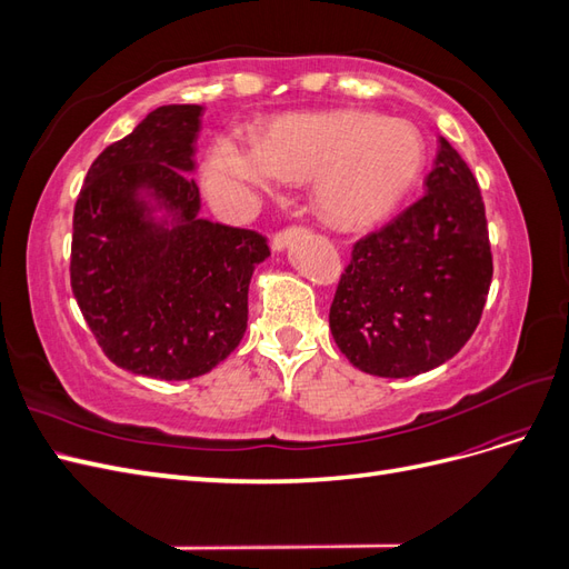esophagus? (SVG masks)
Returning <instances> with one entry per match:
<instances>
[{
	"label": "esophagus",
	"instance_id": "1",
	"mask_svg": "<svg viewBox=\"0 0 569 569\" xmlns=\"http://www.w3.org/2000/svg\"><path fill=\"white\" fill-rule=\"evenodd\" d=\"M301 232H306V226H299V222H291V226L282 228L278 234L272 237V249H274V251L284 249V247L291 242V239H295V237L301 234Z\"/></svg>",
	"mask_w": 569,
	"mask_h": 569
}]
</instances>
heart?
Instances as JSON below:
<instances>
[{"mask_svg":"<svg viewBox=\"0 0 569 569\" xmlns=\"http://www.w3.org/2000/svg\"><path fill=\"white\" fill-rule=\"evenodd\" d=\"M425 161V137L408 120L368 111L297 113L258 130L253 151L218 140L206 157V180L218 197L268 192L274 178L313 182L327 220L363 228L401 203Z\"/></svg>","mask_w":569,"mask_h":569,"instance_id":"b5f03b06","label":"heart"}]
</instances>
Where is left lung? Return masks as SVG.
<instances>
[{
    "label": "left lung",
    "instance_id": "obj_1",
    "mask_svg": "<svg viewBox=\"0 0 569 569\" xmlns=\"http://www.w3.org/2000/svg\"><path fill=\"white\" fill-rule=\"evenodd\" d=\"M491 274L479 184L441 140L427 194L353 244L330 306L332 337L363 372H427L453 358L477 330Z\"/></svg>",
    "mask_w": 569,
    "mask_h": 569
}]
</instances>
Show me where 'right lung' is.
Returning <instances> with one entry per match:
<instances>
[{
    "label": "right lung",
    "mask_w": 569,
    "mask_h": 569,
    "mask_svg": "<svg viewBox=\"0 0 569 569\" xmlns=\"http://www.w3.org/2000/svg\"><path fill=\"white\" fill-rule=\"evenodd\" d=\"M201 107L151 111L109 144L88 170L76 201L71 287L84 322L118 368L157 380H192L242 341L249 280L270 256L247 228L197 218L192 142ZM149 186L179 216L157 227L133 199Z\"/></svg>",
    "instance_id": "right-lung-1"
}]
</instances>
